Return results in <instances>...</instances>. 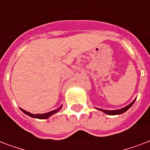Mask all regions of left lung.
<instances>
[{"label": "left lung", "instance_id": "left-lung-1", "mask_svg": "<svg viewBox=\"0 0 150 150\" xmlns=\"http://www.w3.org/2000/svg\"><path fill=\"white\" fill-rule=\"evenodd\" d=\"M135 100H136V99H135V100H133L132 102L131 103H129L128 106H126V107H123V108H121V109L112 110H103V109H101V108H96V109L100 110V111L103 112V113H105L106 114H108V115H118V114H123V113H125V111H127V110H128L132 106L133 103H135Z\"/></svg>", "mask_w": 150, "mask_h": 150}]
</instances>
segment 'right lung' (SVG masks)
<instances>
[{
    "instance_id": "obj_1",
    "label": "right lung",
    "mask_w": 150,
    "mask_h": 150,
    "mask_svg": "<svg viewBox=\"0 0 150 150\" xmlns=\"http://www.w3.org/2000/svg\"><path fill=\"white\" fill-rule=\"evenodd\" d=\"M63 105H61V107H58L57 109L56 110H52V111L50 112H47V113H45V114H32V113H29V112L26 111V110H25L22 109V108H20V110H22L23 113H25V114H27L28 116L31 117H33V118H38V119H47L48 117H50L51 115L53 114H56L57 112H58L61 109V107H62Z\"/></svg>"
}]
</instances>
